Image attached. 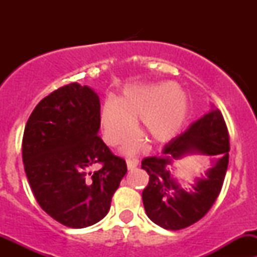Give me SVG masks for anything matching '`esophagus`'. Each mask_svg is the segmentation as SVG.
Wrapping results in <instances>:
<instances>
[{
    "label": "esophagus",
    "mask_w": 257,
    "mask_h": 257,
    "mask_svg": "<svg viewBox=\"0 0 257 257\" xmlns=\"http://www.w3.org/2000/svg\"><path fill=\"white\" fill-rule=\"evenodd\" d=\"M126 167H128V170H134L137 167H138V160L126 159Z\"/></svg>",
    "instance_id": "1"
}]
</instances>
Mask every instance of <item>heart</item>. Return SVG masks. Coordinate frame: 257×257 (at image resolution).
I'll use <instances>...</instances> for the list:
<instances>
[{"label": "heart", "instance_id": "1", "mask_svg": "<svg viewBox=\"0 0 257 257\" xmlns=\"http://www.w3.org/2000/svg\"><path fill=\"white\" fill-rule=\"evenodd\" d=\"M190 108L185 90L170 82L126 85L118 99L107 98L100 105L99 123L103 139L110 147L125 142L136 132L137 119L141 129L153 143H165L180 131ZM143 145V137L136 136L121 148L133 155Z\"/></svg>", "mask_w": 257, "mask_h": 257}]
</instances>
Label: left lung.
Masks as SVG:
<instances>
[{"mask_svg":"<svg viewBox=\"0 0 257 257\" xmlns=\"http://www.w3.org/2000/svg\"><path fill=\"white\" fill-rule=\"evenodd\" d=\"M229 150L224 116L211 105V110L169 142L159 155L144 158L142 169L149 175V183L142 198L148 217L167 230H180L199 221L219 196L229 164ZM194 154L208 155L212 165L186 189L174 177V162Z\"/></svg>","mask_w":257,"mask_h":257,"instance_id":"left-lung-1","label":"left lung"}]
</instances>
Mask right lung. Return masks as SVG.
<instances>
[{"instance_id": "obj_1", "label": "right lung", "mask_w": 257, "mask_h": 257, "mask_svg": "<svg viewBox=\"0 0 257 257\" xmlns=\"http://www.w3.org/2000/svg\"><path fill=\"white\" fill-rule=\"evenodd\" d=\"M99 110L92 88L71 83L38 103L23 134L22 159L36 200L49 216L73 229L108 214L126 174L125 160L98 136ZM94 164L102 168L90 172Z\"/></svg>"}]
</instances>
